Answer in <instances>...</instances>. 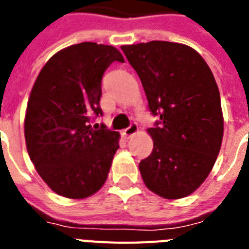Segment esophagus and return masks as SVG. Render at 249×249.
Here are the masks:
<instances>
[{
	"label": "esophagus",
	"instance_id": "esophagus-1",
	"mask_svg": "<svg viewBox=\"0 0 249 249\" xmlns=\"http://www.w3.org/2000/svg\"><path fill=\"white\" fill-rule=\"evenodd\" d=\"M138 132V124L136 122H132L131 124H129L128 128H126L124 131H123V136H124V138H131L132 136L136 135Z\"/></svg>",
	"mask_w": 249,
	"mask_h": 249
}]
</instances>
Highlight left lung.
<instances>
[{"instance_id":"obj_1","label":"left lung","mask_w":249,"mask_h":249,"mask_svg":"<svg viewBox=\"0 0 249 249\" xmlns=\"http://www.w3.org/2000/svg\"><path fill=\"white\" fill-rule=\"evenodd\" d=\"M158 121L153 149L141 160L148 190L167 199L195 192L212 171L223 138L218 86L201 54L182 43L151 41L121 46Z\"/></svg>"}]
</instances>
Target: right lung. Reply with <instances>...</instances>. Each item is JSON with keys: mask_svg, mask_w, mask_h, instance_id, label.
<instances>
[{"mask_svg": "<svg viewBox=\"0 0 249 249\" xmlns=\"http://www.w3.org/2000/svg\"><path fill=\"white\" fill-rule=\"evenodd\" d=\"M117 48L82 42L51 57L30 94L25 118L28 155L51 190L81 199L97 192L107 179L120 144V133L94 124L102 116L101 82Z\"/></svg>", "mask_w": 249, "mask_h": 249, "instance_id": "1", "label": "right lung"}]
</instances>
